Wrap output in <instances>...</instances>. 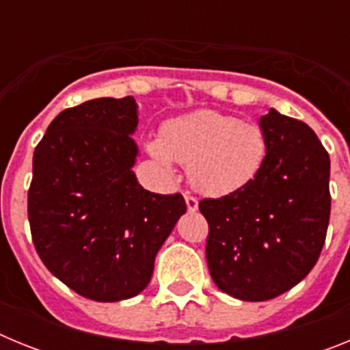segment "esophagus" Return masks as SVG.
Returning a JSON list of instances; mask_svg holds the SVG:
<instances>
[{
  "label": "esophagus",
  "instance_id": "34e87169",
  "mask_svg": "<svg viewBox=\"0 0 350 350\" xmlns=\"http://www.w3.org/2000/svg\"><path fill=\"white\" fill-rule=\"evenodd\" d=\"M185 205H187V210H189L191 213H194L198 210V200L196 198L189 196V194H185Z\"/></svg>",
  "mask_w": 350,
  "mask_h": 350
}]
</instances>
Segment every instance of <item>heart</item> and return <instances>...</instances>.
Returning <instances> with one entry per match:
<instances>
[{"label": "heart", "mask_w": 350, "mask_h": 350, "mask_svg": "<svg viewBox=\"0 0 350 350\" xmlns=\"http://www.w3.org/2000/svg\"><path fill=\"white\" fill-rule=\"evenodd\" d=\"M145 147L166 173H173V161L187 166L194 189L215 198L249 187L268 156V138L261 126L215 110L170 120L163 138H150Z\"/></svg>", "instance_id": "obj_1"}]
</instances>
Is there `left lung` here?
Returning <instances> with one entry per match:
<instances>
[{
  "label": "left lung",
  "instance_id": "8db88e82",
  "mask_svg": "<svg viewBox=\"0 0 350 350\" xmlns=\"http://www.w3.org/2000/svg\"><path fill=\"white\" fill-rule=\"evenodd\" d=\"M268 156L245 189L202 200L206 262L215 286L242 301H265L301 282L326 240L329 156L305 122L270 108L259 119Z\"/></svg>",
  "mask_w": 350,
  "mask_h": 350
}]
</instances>
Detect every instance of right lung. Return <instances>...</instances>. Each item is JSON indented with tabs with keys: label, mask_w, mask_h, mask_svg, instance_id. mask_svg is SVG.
Wrapping results in <instances>:
<instances>
[{
	"label": "right lung",
	"mask_w": 350,
	"mask_h": 350,
	"mask_svg": "<svg viewBox=\"0 0 350 350\" xmlns=\"http://www.w3.org/2000/svg\"><path fill=\"white\" fill-rule=\"evenodd\" d=\"M133 96L66 108L35 148L27 193L40 259L70 289L94 301L140 295L185 206L182 194L144 189Z\"/></svg>",
	"instance_id": "obj_1"
}]
</instances>
